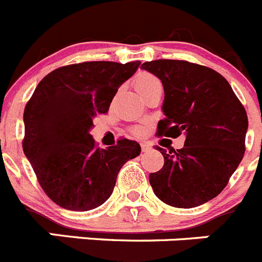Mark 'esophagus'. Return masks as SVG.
Returning a JSON list of instances; mask_svg holds the SVG:
<instances>
[{"label":"esophagus","instance_id":"esophagus-1","mask_svg":"<svg viewBox=\"0 0 262 262\" xmlns=\"http://www.w3.org/2000/svg\"><path fill=\"white\" fill-rule=\"evenodd\" d=\"M149 148H151V144H149V143H147V142L142 143V149H143V151H147V149H149Z\"/></svg>","mask_w":262,"mask_h":262}]
</instances>
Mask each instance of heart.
Returning <instances> with one entry per match:
<instances>
[{
	"instance_id": "b5f03b06",
	"label": "heart",
	"mask_w": 262,
	"mask_h": 262,
	"mask_svg": "<svg viewBox=\"0 0 262 262\" xmlns=\"http://www.w3.org/2000/svg\"><path fill=\"white\" fill-rule=\"evenodd\" d=\"M134 85H135L136 90H138L139 93L143 96V94H145L151 89H154L155 86L161 85V82H160V80L156 76L151 75V73H140L135 78V81H134Z\"/></svg>"
}]
</instances>
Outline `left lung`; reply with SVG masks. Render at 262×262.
<instances>
[{
	"label": "left lung",
	"instance_id": "left-lung-1",
	"mask_svg": "<svg viewBox=\"0 0 262 262\" xmlns=\"http://www.w3.org/2000/svg\"><path fill=\"white\" fill-rule=\"evenodd\" d=\"M163 82L165 118L160 136L178 138L184 148L156 147L164 166L149 174L155 194L164 203L191 209L221 194L245 152L248 117L228 81L216 71L185 60L160 59L142 64Z\"/></svg>",
	"mask_w": 262,
	"mask_h": 262
}]
</instances>
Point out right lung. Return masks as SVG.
<instances>
[{"label":"right lung","instance_id":"add662e5","mask_svg":"<svg viewBox=\"0 0 262 262\" xmlns=\"http://www.w3.org/2000/svg\"><path fill=\"white\" fill-rule=\"evenodd\" d=\"M139 66L85 61L61 67L48 73L29 99L23 152L41 189L62 209L88 211L105 203L120 168L140 155L135 140L122 138L103 149L89 134L94 118L107 113Z\"/></svg>","mask_w":262,"mask_h":262}]
</instances>
